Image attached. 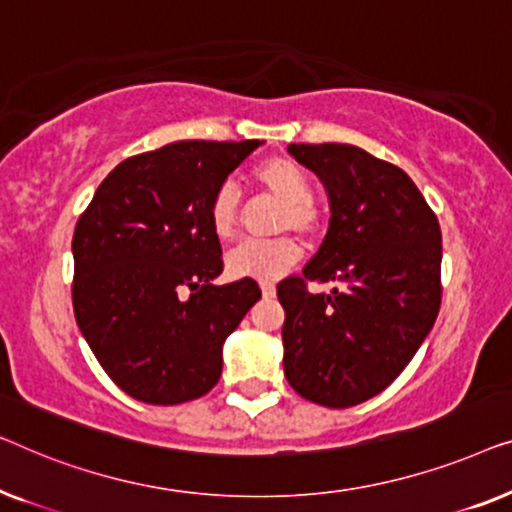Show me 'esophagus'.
I'll return each instance as SVG.
<instances>
[{"label": "esophagus", "instance_id": "34e87169", "mask_svg": "<svg viewBox=\"0 0 512 512\" xmlns=\"http://www.w3.org/2000/svg\"><path fill=\"white\" fill-rule=\"evenodd\" d=\"M259 287H262V294L266 299H271L273 294H276V285L273 283H259Z\"/></svg>", "mask_w": 512, "mask_h": 512}]
</instances>
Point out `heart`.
I'll list each match as a JSON object with an SVG mask.
<instances>
[{"instance_id":"heart-1","label":"heart","mask_w":512,"mask_h":512,"mask_svg":"<svg viewBox=\"0 0 512 512\" xmlns=\"http://www.w3.org/2000/svg\"><path fill=\"white\" fill-rule=\"evenodd\" d=\"M253 183L276 199L280 204L278 211V229L294 232L313 239L322 229V213L313 201L311 181L287 157H269L259 162L253 169ZM208 220H211L213 234L220 241H229L239 229L241 220V201L234 187L222 185L213 194L211 206H208ZM301 248L294 236H278L273 241H246L227 255V273L232 278L248 280H276L299 262Z\"/></svg>"}]
</instances>
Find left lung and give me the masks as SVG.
<instances>
[{"label": "left lung", "mask_w": 512, "mask_h": 512, "mask_svg": "<svg viewBox=\"0 0 512 512\" xmlns=\"http://www.w3.org/2000/svg\"><path fill=\"white\" fill-rule=\"evenodd\" d=\"M329 197V229L304 276L278 283L285 378L327 408L357 406L392 383L441 308V227L406 171L348 143H290ZM308 279L336 282L329 295Z\"/></svg>", "instance_id": "8db88e82"}]
</instances>
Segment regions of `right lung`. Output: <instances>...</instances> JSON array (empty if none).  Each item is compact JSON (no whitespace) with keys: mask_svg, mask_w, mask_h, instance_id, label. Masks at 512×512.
Masks as SVG:
<instances>
[{"mask_svg":"<svg viewBox=\"0 0 512 512\" xmlns=\"http://www.w3.org/2000/svg\"><path fill=\"white\" fill-rule=\"evenodd\" d=\"M262 141H176L120 162L76 222L74 313L122 392L174 406L204 397L222 343L262 292L213 285L222 248L208 206Z\"/></svg>","mask_w":512,"mask_h":512,"instance_id":"right-lung-1","label":"right lung"}]
</instances>
